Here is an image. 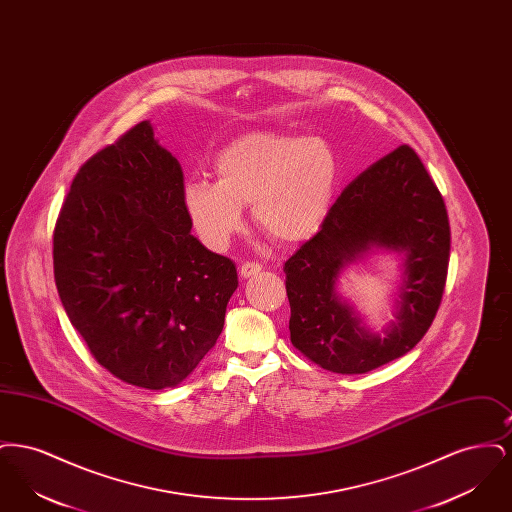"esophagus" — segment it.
Returning a JSON list of instances; mask_svg holds the SVG:
<instances>
[{
  "label": "esophagus",
  "mask_w": 512,
  "mask_h": 512,
  "mask_svg": "<svg viewBox=\"0 0 512 512\" xmlns=\"http://www.w3.org/2000/svg\"><path fill=\"white\" fill-rule=\"evenodd\" d=\"M261 265L259 263H244L242 267H240V276L242 278H249V276H255V274H259L261 272Z\"/></svg>",
  "instance_id": "obj_1"
}]
</instances>
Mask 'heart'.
<instances>
[{
    "instance_id": "b5f03b06",
    "label": "heart",
    "mask_w": 512,
    "mask_h": 512,
    "mask_svg": "<svg viewBox=\"0 0 512 512\" xmlns=\"http://www.w3.org/2000/svg\"><path fill=\"white\" fill-rule=\"evenodd\" d=\"M217 182L192 180L182 190L197 238L220 251L244 228L242 207L276 244L311 240L330 213L338 159L320 138L247 132L220 149Z\"/></svg>"
}]
</instances>
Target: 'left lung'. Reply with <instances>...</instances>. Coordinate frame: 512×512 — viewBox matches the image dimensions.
I'll list each match as a JSON object with an SVG mask.
<instances>
[{
  "instance_id": "8db88e82",
  "label": "left lung",
  "mask_w": 512,
  "mask_h": 512,
  "mask_svg": "<svg viewBox=\"0 0 512 512\" xmlns=\"http://www.w3.org/2000/svg\"><path fill=\"white\" fill-rule=\"evenodd\" d=\"M372 248L404 255L396 322L380 337L337 293L340 270ZM451 230L443 197L413 147L399 146L361 172L317 234L286 261L290 338L338 374H365L409 353L438 313Z\"/></svg>"
}]
</instances>
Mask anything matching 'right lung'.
Listing matches in <instances>:
<instances>
[{
    "label": "right lung",
    "instance_id": "1",
    "mask_svg": "<svg viewBox=\"0 0 512 512\" xmlns=\"http://www.w3.org/2000/svg\"><path fill=\"white\" fill-rule=\"evenodd\" d=\"M184 174L142 121L76 172L53 230L61 303L122 382L178 386L219 340L238 272L190 234Z\"/></svg>",
    "mask_w": 512,
    "mask_h": 512
}]
</instances>
